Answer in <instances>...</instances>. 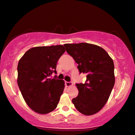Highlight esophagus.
Here are the masks:
<instances>
[{"label": "esophagus", "mask_w": 135, "mask_h": 135, "mask_svg": "<svg viewBox=\"0 0 135 135\" xmlns=\"http://www.w3.org/2000/svg\"><path fill=\"white\" fill-rule=\"evenodd\" d=\"M65 85H66V86H67V87H69V86H72L73 83L71 82H69V81H65Z\"/></svg>", "instance_id": "obj_1"}]
</instances>
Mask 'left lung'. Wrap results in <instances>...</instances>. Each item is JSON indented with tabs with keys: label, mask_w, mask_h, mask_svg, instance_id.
I'll use <instances>...</instances> for the list:
<instances>
[{
	"label": "left lung",
	"mask_w": 135,
	"mask_h": 135,
	"mask_svg": "<svg viewBox=\"0 0 135 135\" xmlns=\"http://www.w3.org/2000/svg\"><path fill=\"white\" fill-rule=\"evenodd\" d=\"M66 51L77 63L80 73L86 75L84 83H76L78 95L72 99L76 110L85 115L98 112L108 101L115 85L113 61L98 45L66 44Z\"/></svg>",
	"instance_id": "left-lung-1"
}]
</instances>
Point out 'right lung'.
<instances>
[{"instance_id":"right-lung-1","label":"right lung","mask_w":135,"mask_h":135,"mask_svg":"<svg viewBox=\"0 0 135 135\" xmlns=\"http://www.w3.org/2000/svg\"><path fill=\"white\" fill-rule=\"evenodd\" d=\"M65 52L62 45L33 47L18 62V86L27 105L39 114L55 110L64 91V80L50 76Z\"/></svg>"}]
</instances>
